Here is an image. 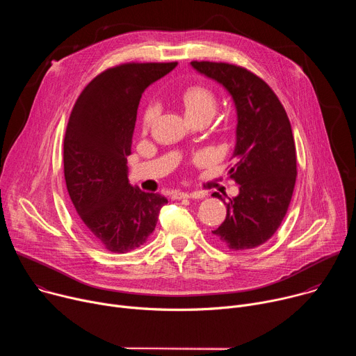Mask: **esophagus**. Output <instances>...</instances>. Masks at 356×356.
I'll return each mask as SVG.
<instances>
[{"label":"esophagus","mask_w":356,"mask_h":356,"mask_svg":"<svg viewBox=\"0 0 356 356\" xmlns=\"http://www.w3.org/2000/svg\"><path fill=\"white\" fill-rule=\"evenodd\" d=\"M200 198L202 197V193L200 191H193V193H187V191H173L172 193V198L173 200H181V198Z\"/></svg>","instance_id":"34e87169"}]
</instances>
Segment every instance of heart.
Instances as JSON below:
<instances>
[{
    "label": "heart",
    "instance_id": "obj_1",
    "mask_svg": "<svg viewBox=\"0 0 356 356\" xmlns=\"http://www.w3.org/2000/svg\"><path fill=\"white\" fill-rule=\"evenodd\" d=\"M181 101L188 118H194L202 114H213L216 110L214 92L210 88L202 87V86L188 87L183 92ZM159 111H161L159 104L155 103V101H152V103L146 106L142 115V125L145 129H147L152 125V122L156 120V117L159 115Z\"/></svg>",
    "mask_w": 356,
    "mask_h": 356
}]
</instances>
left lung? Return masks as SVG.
Segmentation results:
<instances>
[{
    "mask_svg": "<svg viewBox=\"0 0 356 356\" xmlns=\"http://www.w3.org/2000/svg\"><path fill=\"white\" fill-rule=\"evenodd\" d=\"M220 83L236 108V143L229 177L239 194L229 198L214 236L234 250L265 243L280 227L293 195L297 165L289 117L273 90L252 72L217 62H191ZM214 197L221 198L218 193Z\"/></svg>",
    "mask_w": 356,
    "mask_h": 356,
    "instance_id": "obj_1",
    "label": "left lung"
}]
</instances>
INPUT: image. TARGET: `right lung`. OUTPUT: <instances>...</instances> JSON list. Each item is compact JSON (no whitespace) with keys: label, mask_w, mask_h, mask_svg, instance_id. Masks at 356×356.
<instances>
[{"label":"right lung","mask_w":356,"mask_h":356,"mask_svg":"<svg viewBox=\"0 0 356 356\" xmlns=\"http://www.w3.org/2000/svg\"><path fill=\"white\" fill-rule=\"evenodd\" d=\"M176 66L125 63L107 69L86 86L72 110L63 145L67 191L87 231L110 252L143 245L168 202L129 184L127 156L142 92Z\"/></svg>","instance_id":"add662e5"}]
</instances>
